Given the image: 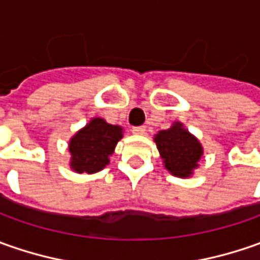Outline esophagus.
<instances>
[{
	"label": "esophagus",
	"instance_id": "34e87169",
	"mask_svg": "<svg viewBox=\"0 0 260 260\" xmlns=\"http://www.w3.org/2000/svg\"><path fill=\"white\" fill-rule=\"evenodd\" d=\"M132 132H133L135 135L142 136L146 133V127L145 125H140V127H133V130H132Z\"/></svg>",
	"mask_w": 260,
	"mask_h": 260
}]
</instances>
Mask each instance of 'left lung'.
<instances>
[{
    "label": "left lung",
    "mask_w": 260,
    "mask_h": 260,
    "mask_svg": "<svg viewBox=\"0 0 260 260\" xmlns=\"http://www.w3.org/2000/svg\"><path fill=\"white\" fill-rule=\"evenodd\" d=\"M165 168L178 178H189L200 166L204 149L200 140L191 135L181 121H175L153 137Z\"/></svg>",
    "instance_id": "1"
}]
</instances>
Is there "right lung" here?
Wrapping results in <instances>:
<instances>
[{"label": "right lung", "mask_w": 260, "mask_h": 260, "mask_svg": "<svg viewBox=\"0 0 260 260\" xmlns=\"http://www.w3.org/2000/svg\"><path fill=\"white\" fill-rule=\"evenodd\" d=\"M123 127L92 117L85 127L69 140V168L78 174H95L110 164L117 143L123 139Z\"/></svg>", "instance_id": "add662e5"}]
</instances>
